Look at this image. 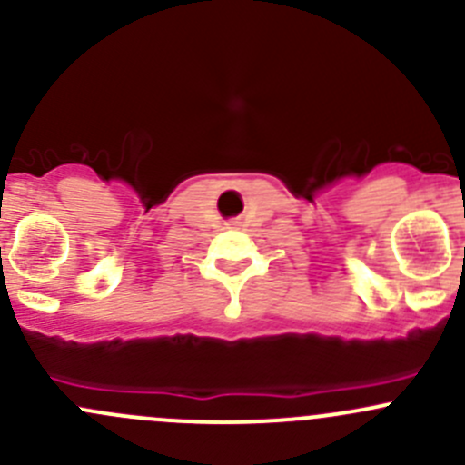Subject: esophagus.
<instances>
[{"label": "esophagus", "instance_id": "1", "mask_svg": "<svg viewBox=\"0 0 465 465\" xmlns=\"http://www.w3.org/2000/svg\"><path fill=\"white\" fill-rule=\"evenodd\" d=\"M231 226H237V222H231Z\"/></svg>", "mask_w": 465, "mask_h": 465}]
</instances>
